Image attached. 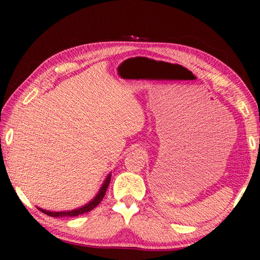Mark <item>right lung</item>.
<instances>
[{
  "label": "right lung",
  "mask_w": 260,
  "mask_h": 260,
  "mask_svg": "<svg viewBox=\"0 0 260 260\" xmlns=\"http://www.w3.org/2000/svg\"><path fill=\"white\" fill-rule=\"evenodd\" d=\"M110 179H111V174H109V177L107 178V180H105V182H104V184L102 186V188H101V190L99 191L98 196H96L95 199L91 201L89 204L82 206V208H80V209L72 210V211H65V212H50V211L42 210L40 208H38V209L40 210L41 212L45 213V214L50 215V217H55V218H59V217H76V215L83 214V213H86V212H89V211L94 210L96 206H98L101 203V202H102L103 197L105 195V192H107V189H108V186H109V183H110Z\"/></svg>",
  "instance_id": "obj_1"
}]
</instances>
